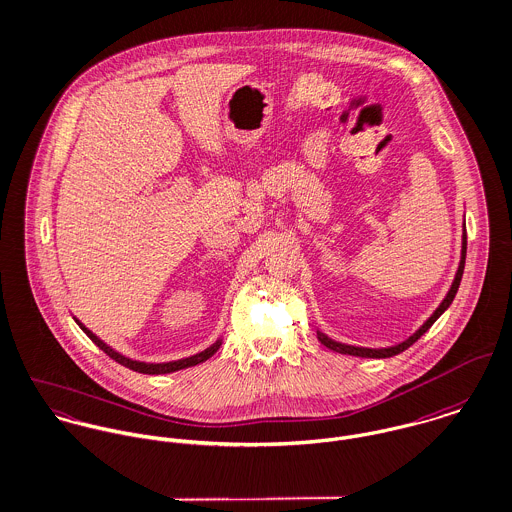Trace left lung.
Here are the masks:
<instances>
[{
	"label": "left lung",
	"instance_id": "1",
	"mask_svg": "<svg viewBox=\"0 0 512 512\" xmlns=\"http://www.w3.org/2000/svg\"><path fill=\"white\" fill-rule=\"evenodd\" d=\"M465 248H467V236H465V227L464 234H462V254H460V264H458V270H456V276H454V281H452V285H450V289H448V293H446V297L442 299V303L436 307V311L419 326V330H415L409 338H405L403 342H399V344H393V346H387V348H362V346H352V344H342V342H336V340H332V338H328L323 330H317V338H319V342L321 344H325L326 348H330V350H334V352H338V354H348V356H358V358H391V356H397V354H401L403 350H407L411 344H415L417 340H419L420 336L430 328V326L436 323V319L452 305V301H454V297H456V293H458V287H460V281H462V276H464V266H465Z\"/></svg>",
	"mask_w": 512,
	"mask_h": 512
}]
</instances>
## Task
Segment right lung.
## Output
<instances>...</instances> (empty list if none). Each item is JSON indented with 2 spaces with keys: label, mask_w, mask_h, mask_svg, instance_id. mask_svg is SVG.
<instances>
[{
  "label": "right lung",
  "mask_w": 512,
  "mask_h": 512,
  "mask_svg": "<svg viewBox=\"0 0 512 512\" xmlns=\"http://www.w3.org/2000/svg\"><path fill=\"white\" fill-rule=\"evenodd\" d=\"M74 321H76V325L80 326V328L92 338L93 344L99 346V350H103L109 358H113L117 364L129 368V370H133V372L146 373V375H162V373L180 372V370H186V368H191V366H197V364L209 360V358L221 348V344H223V338H217V340H215L209 348H205L203 352H197V354L187 356V358H182V360H172V362H142V360H133V358H129V356H125V354H121V352H117L115 348H111L107 342H103L97 334H93L92 330L84 325V323H80L76 317H74Z\"/></svg>",
  "instance_id": "add662e5"
}]
</instances>
